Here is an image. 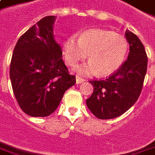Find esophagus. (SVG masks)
Returning a JSON list of instances; mask_svg holds the SVG:
<instances>
[{
  "instance_id": "obj_1",
  "label": "esophagus",
  "mask_w": 155,
  "mask_h": 155,
  "mask_svg": "<svg viewBox=\"0 0 155 155\" xmlns=\"http://www.w3.org/2000/svg\"><path fill=\"white\" fill-rule=\"evenodd\" d=\"M83 82H84V79H81V78L76 76V84H77L83 83Z\"/></svg>"
}]
</instances>
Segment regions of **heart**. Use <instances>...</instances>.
I'll return each instance as SVG.
<instances>
[{
  "label": "heart",
  "instance_id": "1",
  "mask_svg": "<svg viewBox=\"0 0 155 155\" xmlns=\"http://www.w3.org/2000/svg\"><path fill=\"white\" fill-rule=\"evenodd\" d=\"M128 48L124 36L111 30L91 28L79 38H67L63 42L62 51L66 62L71 66L88 54L89 61L74 69L79 74L88 76L98 73L100 76H107L121 67L127 58Z\"/></svg>",
  "mask_w": 155,
  "mask_h": 155
}]
</instances>
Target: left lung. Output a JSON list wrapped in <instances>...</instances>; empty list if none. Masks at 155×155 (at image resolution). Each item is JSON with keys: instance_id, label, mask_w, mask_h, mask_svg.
<instances>
[{"instance_id": "8db88e82", "label": "left lung", "mask_w": 155, "mask_h": 155, "mask_svg": "<svg viewBox=\"0 0 155 155\" xmlns=\"http://www.w3.org/2000/svg\"><path fill=\"white\" fill-rule=\"evenodd\" d=\"M125 37L130 47L127 60L106 80L89 81L94 92L86 104L98 119L122 115L135 104L141 93L147 71V55L136 34L127 30Z\"/></svg>"}]
</instances>
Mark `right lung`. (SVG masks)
<instances>
[{"mask_svg": "<svg viewBox=\"0 0 155 155\" xmlns=\"http://www.w3.org/2000/svg\"><path fill=\"white\" fill-rule=\"evenodd\" d=\"M56 16H46L20 37L14 49L10 77L21 109L31 117H48L57 109L66 90L75 84L56 42Z\"/></svg>", "mask_w": 155, "mask_h": 155, "instance_id": "right-lung-1", "label": "right lung"}]
</instances>
